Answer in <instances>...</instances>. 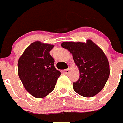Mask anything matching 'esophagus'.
<instances>
[{
    "label": "esophagus",
    "instance_id": "obj_1",
    "mask_svg": "<svg viewBox=\"0 0 123 123\" xmlns=\"http://www.w3.org/2000/svg\"><path fill=\"white\" fill-rule=\"evenodd\" d=\"M69 71H70V68H67V69L65 70L64 72L65 74H68V73H69Z\"/></svg>",
    "mask_w": 123,
    "mask_h": 123
}]
</instances>
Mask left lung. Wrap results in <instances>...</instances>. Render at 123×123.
Instances as JSON below:
<instances>
[{
	"instance_id": "left-lung-1",
	"label": "left lung",
	"mask_w": 123,
	"mask_h": 123,
	"mask_svg": "<svg viewBox=\"0 0 123 123\" xmlns=\"http://www.w3.org/2000/svg\"><path fill=\"white\" fill-rule=\"evenodd\" d=\"M79 70V78L73 83L74 91L84 97H92L105 85L110 74L109 61L100 48L91 40L86 43L63 42Z\"/></svg>"
}]
</instances>
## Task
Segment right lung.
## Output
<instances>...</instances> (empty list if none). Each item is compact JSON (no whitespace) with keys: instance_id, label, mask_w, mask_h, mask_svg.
<instances>
[{"instance_id":"right-lung-1","label":"right lung","mask_w":123,"mask_h":123,"mask_svg":"<svg viewBox=\"0 0 123 123\" xmlns=\"http://www.w3.org/2000/svg\"><path fill=\"white\" fill-rule=\"evenodd\" d=\"M53 47L35 41L26 48L18 62V73L23 86L35 98H44L49 94L61 75L49 54Z\"/></svg>"}]
</instances>
